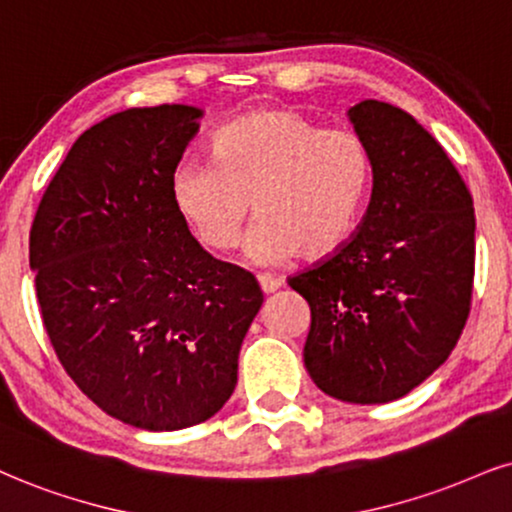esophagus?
Wrapping results in <instances>:
<instances>
[{"instance_id": "obj_1", "label": "esophagus", "mask_w": 512, "mask_h": 512, "mask_svg": "<svg viewBox=\"0 0 512 512\" xmlns=\"http://www.w3.org/2000/svg\"><path fill=\"white\" fill-rule=\"evenodd\" d=\"M258 287L263 289V294H273L282 287V280L275 275H258Z\"/></svg>"}]
</instances>
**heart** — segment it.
Masks as SVG:
<instances>
[{
	"label": "heart",
	"instance_id": "obj_1",
	"mask_svg": "<svg viewBox=\"0 0 512 512\" xmlns=\"http://www.w3.org/2000/svg\"><path fill=\"white\" fill-rule=\"evenodd\" d=\"M372 185V151L349 125L320 128L294 109H261L223 125L211 161L189 159L170 178L175 211L213 254L239 244L251 206L258 218L246 256L280 263L301 251L323 258L358 225Z\"/></svg>",
	"mask_w": 512,
	"mask_h": 512
}]
</instances>
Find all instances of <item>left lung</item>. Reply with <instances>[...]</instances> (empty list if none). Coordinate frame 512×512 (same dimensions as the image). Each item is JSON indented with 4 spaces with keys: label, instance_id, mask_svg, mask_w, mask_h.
Masks as SVG:
<instances>
[{
    "label": "left lung",
    "instance_id": "1",
    "mask_svg": "<svg viewBox=\"0 0 512 512\" xmlns=\"http://www.w3.org/2000/svg\"><path fill=\"white\" fill-rule=\"evenodd\" d=\"M372 151V197L351 239L287 282L311 306L304 363L325 394L387 403L425 382L458 344L475 280L472 194L406 111H349Z\"/></svg>",
    "mask_w": 512,
    "mask_h": 512
}]
</instances>
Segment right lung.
<instances>
[{"label": "right lung", "instance_id": "add662e5", "mask_svg": "<svg viewBox=\"0 0 512 512\" xmlns=\"http://www.w3.org/2000/svg\"><path fill=\"white\" fill-rule=\"evenodd\" d=\"M201 111L128 109L78 137L30 227L56 358L111 418L173 432L216 415L263 306L256 277L201 249L170 178Z\"/></svg>", "mask_w": 512, "mask_h": 512}]
</instances>
